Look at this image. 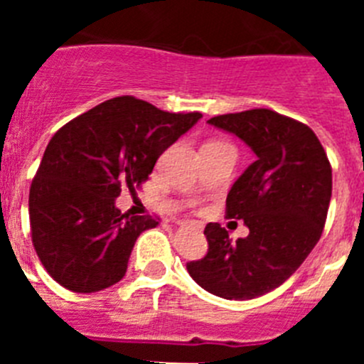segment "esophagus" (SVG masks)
Masks as SVG:
<instances>
[{
  "instance_id": "obj_1",
  "label": "esophagus",
  "mask_w": 364,
  "mask_h": 364,
  "mask_svg": "<svg viewBox=\"0 0 364 364\" xmlns=\"http://www.w3.org/2000/svg\"><path fill=\"white\" fill-rule=\"evenodd\" d=\"M175 224H178V226H191V224H189V222H186V220H176Z\"/></svg>"
}]
</instances>
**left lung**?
<instances>
[{"mask_svg": "<svg viewBox=\"0 0 364 364\" xmlns=\"http://www.w3.org/2000/svg\"><path fill=\"white\" fill-rule=\"evenodd\" d=\"M208 124L233 133L257 154L226 198V217L244 220L250 235L231 242L218 222H210L208 253L188 262V272L217 297L255 299L290 279L321 239L332 166L306 124L272 109L220 114Z\"/></svg>", "mask_w": 364, "mask_h": 364, "instance_id": "1", "label": "left lung"}]
</instances>
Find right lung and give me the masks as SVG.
I'll return each mask as SVG.
<instances>
[{
    "mask_svg": "<svg viewBox=\"0 0 364 364\" xmlns=\"http://www.w3.org/2000/svg\"><path fill=\"white\" fill-rule=\"evenodd\" d=\"M200 118L118 96L54 133L31 184L28 217L34 250L58 284L95 294L124 279L134 242L159 220L129 217L114 200L142 186L160 154Z\"/></svg>",
    "mask_w": 364,
    "mask_h": 364,
    "instance_id": "obj_1",
    "label": "right lung"
}]
</instances>
